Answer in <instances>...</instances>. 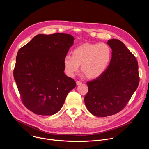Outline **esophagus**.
I'll use <instances>...</instances> for the list:
<instances>
[{
  "label": "esophagus",
  "instance_id": "obj_1",
  "mask_svg": "<svg viewBox=\"0 0 149 149\" xmlns=\"http://www.w3.org/2000/svg\"><path fill=\"white\" fill-rule=\"evenodd\" d=\"M76 83H77V86H79V85H81V84H82V82H81V81H77Z\"/></svg>",
  "mask_w": 149,
  "mask_h": 149
}]
</instances>
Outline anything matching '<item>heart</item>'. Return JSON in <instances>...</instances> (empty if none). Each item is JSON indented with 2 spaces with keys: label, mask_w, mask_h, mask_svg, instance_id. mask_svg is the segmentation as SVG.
Wrapping results in <instances>:
<instances>
[{
  "label": "heart",
  "mask_w": 149,
  "mask_h": 149,
  "mask_svg": "<svg viewBox=\"0 0 149 149\" xmlns=\"http://www.w3.org/2000/svg\"><path fill=\"white\" fill-rule=\"evenodd\" d=\"M112 51L110 46L99 44H84L72 51V56L67 55L63 59L66 73L74 77L81 65V71L88 78H96L101 75L109 67Z\"/></svg>",
  "instance_id": "heart-1"
}]
</instances>
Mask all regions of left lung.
Returning <instances> with one entry per match:
<instances>
[{
	"instance_id": "obj_1",
	"label": "left lung",
	"mask_w": 149,
	"mask_h": 149,
	"mask_svg": "<svg viewBox=\"0 0 149 149\" xmlns=\"http://www.w3.org/2000/svg\"><path fill=\"white\" fill-rule=\"evenodd\" d=\"M112 49L110 65L100 77L88 81L84 98L88 110L97 117H107L123 110L139 84L138 62L121 41L107 42Z\"/></svg>"
}]
</instances>
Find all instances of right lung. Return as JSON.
I'll use <instances>...</instances> for the list:
<instances>
[{
    "label": "right lung",
    "mask_w": 149,
    "mask_h": 149,
    "mask_svg": "<svg viewBox=\"0 0 149 149\" xmlns=\"http://www.w3.org/2000/svg\"><path fill=\"white\" fill-rule=\"evenodd\" d=\"M74 39L66 33L39 34L19 50L14 79L23 104L33 113H58L75 87L74 79L65 74L63 65Z\"/></svg>",
    "instance_id": "1"
}]
</instances>
